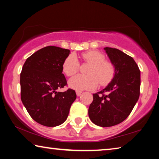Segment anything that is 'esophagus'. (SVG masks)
<instances>
[{"instance_id":"esophagus-1","label":"esophagus","mask_w":159,"mask_h":159,"mask_svg":"<svg viewBox=\"0 0 159 159\" xmlns=\"http://www.w3.org/2000/svg\"><path fill=\"white\" fill-rule=\"evenodd\" d=\"M76 93V95H77L78 97L80 96V95H81V93H82L81 91H79V90H77Z\"/></svg>"}]
</instances>
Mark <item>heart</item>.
Instances as JSON below:
<instances>
[{
	"label": "heart",
	"mask_w": 159,
	"mask_h": 159,
	"mask_svg": "<svg viewBox=\"0 0 159 159\" xmlns=\"http://www.w3.org/2000/svg\"><path fill=\"white\" fill-rule=\"evenodd\" d=\"M84 61L90 64L87 70L88 75H77L69 80V85L77 90H93L100 83L106 85L111 82L115 74V67L111 61L105 60L103 53L98 50H90L81 54ZM80 63L76 56L71 54L64 60L62 64L63 72L67 76L77 74Z\"/></svg>",
	"instance_id": "1"
}]
</instances>
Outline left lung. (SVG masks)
<instances>
[{
    "mask_svg": "<svg viewBox=\"0 0 159 159\" xmlns=\"http://www.w3.org/2000/svg\"><path fill=\"white\" fill-rule=\"evenodd\" d=\"M104 50L114 65L115 74L104 89L93 94L88 115L95 125L111 127L126 119L138 102L140 71L133 58L127 54L116 48L106 47Z\"/></svg>",
    "mask_w": 159,
    "mask_h": 159,
    "instance_id": "8db88e82",
    "label": "left lung"
}]
</instances>
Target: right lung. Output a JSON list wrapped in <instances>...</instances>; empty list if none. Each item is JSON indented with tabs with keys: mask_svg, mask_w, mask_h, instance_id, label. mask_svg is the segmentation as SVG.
<instances>
[{
	"mask_svg": "<svg viewBox=\"0 0 159 159\" xmlns=\"http://www.w3.org/2000/svg\"><path fill=\"white\" fill-rule=\"evenodd\" d=\"M70 50L47 46L26 59L20 74L21 99L33 119L47 127L65 121L76 99L75 90H57L67 85L62 64Z\"/></svg>",
	"mask_w": 159,
	"mask_h": 159,
	"instance_id": "1",
	"label": "right lung"
}]
</instances>
